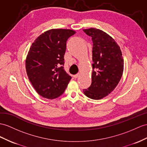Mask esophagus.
I'll return each instance as SVG.
<instances>
[{
	"label": "esophagus",
	"mask_w": 147,
	"mask_h": 147,
	"mask_svg": "<svg viewBox=\"0 0 147 147\" xmlns=\"http://www.w3.org/2000/svg\"><path fill=\"white\" fill-rule=\"evenodd\" d=\"M79 74H76V75H74V76H73V77H74V78H77L78 76H79Z\"/></svg>",
	"instance_id": "1"
}]
</instances>
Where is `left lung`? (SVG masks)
Here are the masks:
<instances>
[{
  "instance_id": "obj_1",
  "label": "left lung",
  "mask_w": 147,
  "mask_h": 147,
  "mask_svg": "<svg viewBox=\"0 0 147 147\" xmlns=\"http://www.w3.org/2000/svg\"><path fill=\"white\" fill-rule=\"evenodd\" d=\"M93 42L92 84L83 92L87 97L100 100L110 94L123 75L124 62L119 45L114 39L98 28L83 30Z\"/></svg>"
}]
</instances>
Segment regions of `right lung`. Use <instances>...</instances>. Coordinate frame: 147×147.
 Listing matches in <instances>:
<instances>
[{
  "label": "right lung",
  "instance_id": "add662e5",
  "mask_svg": "<svg viewBox=\"0 0 147 147\" xmlns=\"http://www.w3.org/2000/svg\"><path fill=\"white\" fill-rule=\"evenodd\" d=\"M76 32L53 28L39 35L30 46L26 60L27 74L35 90L43 97H59L71 80L63 65L67 40Z\"/></svg>",
  "mask_w": 147,
  "mask_h": 147
}]
</instances>
